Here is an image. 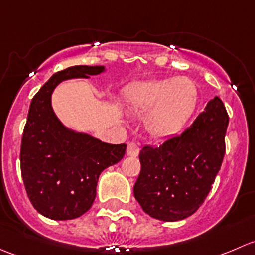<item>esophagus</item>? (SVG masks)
<instances>
[{"instance_id":"obj_1","label":"esophagus","mask_w":255,"mask_h":255,"mask_svg":"<svg viewBox=\"0 0 255 255\" xmlns=\"http://www.w3.org/2000/svg\"><path fill=\"white\" fill-rule=\"evenodd\" d=\"M139 154V146L137 143L129 142L127 145V155L129 156H137Z\"/></svg>"}]
</instances>
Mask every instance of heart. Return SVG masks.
<instances>
[{"instance_id":"obj_1","label":"heart","mask_w":255,"mask_h":255,"mask_svg":"<svg viewBox=\"0 0 255 255\" xmlns=\"http://www.w3.org/2000/svg\"><path fill=\"white\" fill-rule=\"evenodd\" d=\"M199 104V89L187 76L137 81L123 91V105L133 115L145 116L151 135L168 138L189 122Z\"/></svg>"}]
</instances>
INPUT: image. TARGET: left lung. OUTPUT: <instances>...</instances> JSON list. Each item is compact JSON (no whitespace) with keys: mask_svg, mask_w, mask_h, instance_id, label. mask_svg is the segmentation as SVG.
<instances>
[{"mask_svg":"<svg viewBox=\"0 0 255 255\" xmlns=\"http://www.w3.org/2000/svg\"><path fill=\"white\" fill-rule=\"evenodd\" d=\"M227 126L226 107L216 96L181 134L159 146H144L133 187L144 212L174 222L199 210L222 165Z\"/></svg>","mask_w":255,"mask_h":255,"instance_id":"1","label":"left lung"}]
</instances>
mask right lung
I'll list each match as a JSON object with an SVG mask.
<instances>
[{
	"mask_svg": "<svg viewBox=\"0 0 255 255\" xmlns=\"http://www.w3.org/2000/svg\"><path fill=\"white\" fill-rule=\"evenodd\" d=\"M104 70L76 65L58 71L30 102L20 144V173L33 207L50 220H74L89 211L100 174L126 153V144H109L68 129L51 109V94L59 82Z\"/></svg>",
	"mask_w": 255,
	"mask_h": 255,
	"instance_id": "obj_1",
	"label": "right lung"
}]
</instances>
